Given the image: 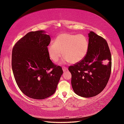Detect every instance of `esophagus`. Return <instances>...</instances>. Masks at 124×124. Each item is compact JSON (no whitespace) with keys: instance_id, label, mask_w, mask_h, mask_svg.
Listing matches in <instances>:
<instances>
[{"instance_id":"obj_1","label":"esophagus","mask_w":124,"mask_h":124,"mask_svg":"<svg viewBox=\"0 0 124 124\" xmlns=\"http://www.w3.org/2000/svg\"><path fill=\"white\" fill-rule=\"evenodd\" d=\"M62 70H63V72H65V71L68 70V68H67V67H62Z\"/></svg>"}]
</instances>
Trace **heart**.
<instances>
[{
	"label": "heart",
	"mask_w": 124,
	"mask_h": 124,
	"mask_svg": "<svg viewBox=\"0 0 124 124\" xmlns=\"http://www.w3.org/2000/svg\"><path fill=\"white\" fill-rule=\"evenodd\" d=\"M89 46V41L84 35L64 33L58 35L54 44L50 43L47 46V50L54 62H58L63 54V62L75 64L85 57Z\"/></svg>",
	"instance_id": "b5f03b06"
}]
</instances>
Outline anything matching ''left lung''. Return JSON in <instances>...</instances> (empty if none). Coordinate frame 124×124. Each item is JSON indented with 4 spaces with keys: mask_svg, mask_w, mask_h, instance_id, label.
Returning a JSON list of instances; mask_svg holds the SVG:
<instances>
[{
    "mask_svg": "<svg viewBox=\"0 0 124 124\" xmlns=\"http://www.w3.org/2000/svg\"><path fill=\"white\" fill-rule=\"evenodd\" d=\"M89 50L85 57L69 67L73 91L81 97L97 95L106 86L112 68V57L107 42L93 32L89 33Z\"/></svg>",
    "mask_w": 124,
    "mask_h": 124,
    "instance_id": "left-lung-1",
    "label": "left lung"
}]
</instances>
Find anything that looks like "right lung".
<instances>
[{
	"label": "right lung",
	"mask_w": 124,
	"mask_h": 124,
	"mask_svg": "<svg viewBox=\"0 0 124 124\" xmlns=\"http://www.w3.org/2000/svg\"><path fill=\"white\" fill-rule=\"evenodd\" d=\"M44 31L31 32L20 39L12 52V70L17 85L25 95L43 100L55 92L63 73L54 65L47 48L51 41Z\"/></svg>",
	"instance_id": "1"
}]
</instances>
